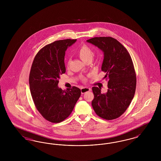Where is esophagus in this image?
<instances>
[{
	"label": "esophagus",
	"instance_id": "esophagus-1",
	"mask_svg": "<svg viewBox=\"0 0 161 161\" xmlns=\"http://www.w3.org/2000/svg\"><path fill=\"white\" fill-rule=\"evenodd\" d=\"M90 91H91V89L89 88V87H82V88H81V94H84V93Z\"/></svg>",
	"mask_w": 161,
	"mask_h": 161
}]
</instances>
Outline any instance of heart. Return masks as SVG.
I'll use <instances>...</instances> for the list:
<instances>
[{"label":"heart","instance_id":"heart-1","mask_svg":"<svg viewBox=\"0 0 161 161\" xmlns=\"http://www.w3.org/2000/svg\"><path fill=\"white\" fill-rule=\"evenodd\" d=\"M77 53L80 58L84 62L88 60H92L93 55L91 48L86 45H83L80 46L77 49Z\"/></svg>","mask_w":161,"mask_h":161}]
</instances>
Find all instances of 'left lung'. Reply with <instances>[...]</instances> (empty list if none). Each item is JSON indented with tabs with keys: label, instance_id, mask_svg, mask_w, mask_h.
Here are the masks:
<instances>
[{
	"label": "left lung",
	"instance_id": "obj_1",
	"mask_svg": "<svg viewBox=\"0 0 161 161\" xmlns=\"http://www.w3.org/2000/svg\"><path fill=\"white\" fill-rule=\"evenodd\" d=\"M87 42L103 52L101 70L106 73L104 78L108 80L106 93H101V88L92 87V107L101 118L114 119L125 112L135 93L136 77L133 61L127 49L114 38L94 37Z\"/></svg>",
	"mask_w": 161,
	"mask_h": 161
}]
</instances>
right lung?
<instances>
[{
  "label": "right lung",
  "mask_w": 161,
  "mask_h": 161,
  "mask_svg": "<svg viewBox=\"0 0 161 161\" xmlns=\"http://www.w3.org/2000/svg\"><path fill=\"white\" fill-rule=\"evenodd\" d=\"M77 39L55 41L41 49L36 55L29 77L31 96L38 112L46 120L58 123L72 112L81 95L75 86L63 91L58 87L64 74L65 51Z\"/></svg>",
  "instance_id": "obj_1"
}]
</instances>
